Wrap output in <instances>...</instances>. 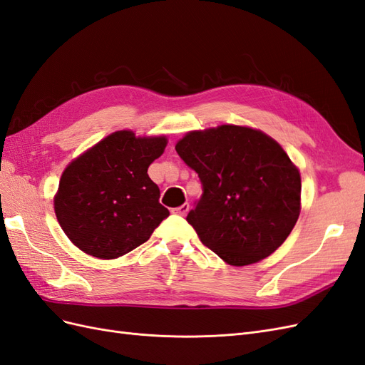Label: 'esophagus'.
I'll return each instance as SVG.
<instances>
[{"instance_id":"34e87169","label":"esophagus","mask_w":365,"mask_h":365,"mask_svg":"<svg viewBox=\"0 0 365 365\" xmlns=\"http://www.w3.org/2000/svg\"><path fill=\"white\" fill-rule=\"evenodd\" d=\"M172 212L175 213V215H180V216H185L187 215V212H189V204H182V205H180V207H176V208H173Z\"/></svg>"}]
</instances>
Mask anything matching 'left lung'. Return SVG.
<instances>
[{
	"mask_svg": "<svg viewBox=\"0 0 365 365\" xmlns=\"http://www.w3.org/2000/svg\"><path fill=\"white\" fill-rule=\"evenodd\" d=\"M175 149L202 184L187 222L220 259L245 267L289 236L300 215L302 180L277 141L256 129L222 125L189 132Z\"/></svg>",
	"mask_w": 365,
	"mask_h": 365,
	"instance_id": "obj_1",
	"label": "left lung"
}]
</instances>
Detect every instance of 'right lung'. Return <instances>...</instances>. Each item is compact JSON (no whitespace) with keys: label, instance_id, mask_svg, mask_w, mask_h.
Returning <instances> with one entry per match:
<instances>
[{"label":"right lung","instance_id":"right-lung-1","mask_svg":"<svg viewBox=\"0 0 365 365\" xmlns=\"http://www.w3.org/2000/svg\"><path fill=\"white\" fill-rule=\"evenodd\" d=\"M165 145V137L137 138L118 130L65 169L54 212L77 248L97 259H117L149 240L169 216L148 175Z\"/></svg>","mask_w":365,"mask_h":365}]
</instances>
